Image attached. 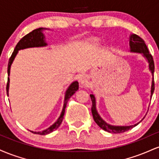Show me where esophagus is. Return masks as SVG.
<instances>
[{
	"label": "esophagus",
	"instance_id": "34e87169",
	"mask_svg": "<svg viewBox=\"0 0 159 159\" xmlns=\"http://www.w3.org/2000/svg\"><path fill=\"white\" fill-rule=\"evenodd\" d=\"M87 82H88V76L87 75H82L79 79V83H80V87H84L87 85Z\"/></svg>",
	"mask_w": 159,
	"mask_h": 159
}]
</instances>
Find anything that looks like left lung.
Listing matches in <instances>:
<instances>
[{
    "instance_id": "8db88e82",
    "label": "left lung",
    "mask_w": 159,
    "mask_h": 159,
    "mask_svg": "<svg viewBox=\"0 0 159 159\" xmlns=\"http://www.w3.org/2000/svg\"><path fill=\"white\" fill-rule=\"evenodd\" d=\"M129 45H130L131 52H138L143 54V55L145 57L149 62V67L150 71L152 72V74H154L155 70V64L154 61H153V57L152 54H150L147 48V45H146L144 40L140 38L139 36L136 35V34H132L130 36V39H129ZM155 90V83H154V78L152 79V87H151V97H152L153 92ZM91 101H92V107H91V111H92L93 117L94 121L103 130L106 131V132L114 133V134H118V133H123L129 131V129H132L137 125H138L139 123L133 125H129V126H114V125H111L105 123L104 120L100 117L98 115L97 111L96 108V99H95L94 96L93 94H90ZM144 119V118H143Z\"/></svg>"
}]
</instances>
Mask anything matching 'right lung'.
<instances>
[{
	"instance_id": "1",
	"label": "right lung",
	"mask_w": 159,
	"mask_h": 159,
	"mask_svg": "<svg viewBox=\"0 0 159 159\" xmlns=\"http://www.w3.org/2000/svg\"><path fill=\"white\" fill-rule=\"evenodd\" d=\"M43 28H38L35 29L33 31L30 32L29 34H27V35L23 36L21 39L19 40V43L16 45L15 49H14L13 52H12V55H11L10 60H9L8 63V67H7V73H8V75H10V66L12 64V61H13L14 58L16 54H17L18 51L21 50V49L27 48H31V47H39V46H45L47 44L45 43L44 37L43 36V34L42 33V30ZM9 84H10V78L9 77L7 78V94L8 96V90H9ZM78 90V82L75 81L72 84H71V85L69 86L68 90H66V93L65 95V101H64V105H63V111H62L61 116L58 118V120L53 124L52 125H51L48 129H45L44 131H42V132H32V133H34V134H40V135H45V134H48L49 133L52 132L53 131L56 130L58 127L60 126L62 121H63V116H64L65 113V109L66 107V104L68 100L70 98L71 96L73 95Z\"/></svg>"
}]
</instances>
